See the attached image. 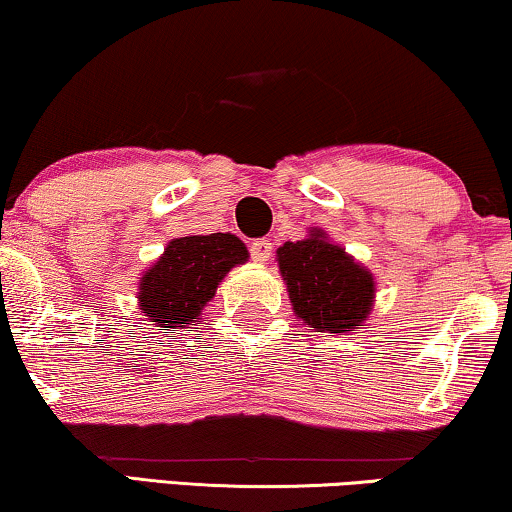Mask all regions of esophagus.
I'll return each mask as SVG.
<instances>
[{"label":"esophagus","mask_w":512,"mask_h":512,"mask_svg":"<svg viewBox=\"0 0 512 512\" xmlns=\"http://www.w3.org/2000/svg\"><path fill=\"white\" fill-rule=\"evenodd\" d=\"M249 254L256 263H268L272 256V244L270 240H254L249 244Z\"/></svg>","instance_id":"1"}]
</instances>
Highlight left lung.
Segmentation results:
<instances>
[{"label": "left lung", "instance_id": "1", "mask_svg": "<svg viewBox=\"0 0 512 512\" xmlns=\"http://www.w3.org/2000/svg\"><path fill=\"white\" fill-rule=\"evenodd\" d=\"M277 263L298 320L317 331L350 334L364 327L376 296L374 275L313 228L305 240L284 242Z\"/></svg>", "mask_w": 512, "mask_h": 512}]
</instances>
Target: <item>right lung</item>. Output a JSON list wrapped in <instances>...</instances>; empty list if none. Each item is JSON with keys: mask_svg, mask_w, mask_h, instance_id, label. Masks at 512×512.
<instances>
[{"mask_svg": "<svg viewBox=\"0 0 512 512\" xmlns=\"http://www.w3.org/2000/svg\"><path fill=\"white\" fill-rule=\"evenodd\" d=\"M247 258L244 242L230 232L171 240L157 263L141 277V313L164 331L188 327L216 296L218 282L235 265L247 263Z\"/></svg>", "mask_w": 512, "mask_h": 512, "instance_id": "right-lung-1", "label": "right lung"}]
</instances>
